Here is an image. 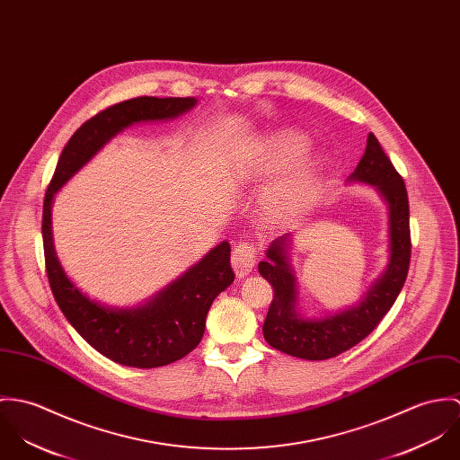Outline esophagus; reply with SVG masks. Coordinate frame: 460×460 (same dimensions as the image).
Listing matches in <instances>:
<instances>
[{"instance_id": "1", "label": "esophagus", "mask_w": 460, "mask_h": 460, "mask_svg": "<svg viewBox=\"0 0 460 460\" xmlns=\"http://www.w3.org/2000/svg\"><path fill=\"white\" fill-rule=\"evenodd\" d=\"M257 251L251 243H240L231 255V264L236 273V277H247L254 268Z\"/></svg>"}]
</instances>
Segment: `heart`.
I'll use <instances>...</instances> for the list:
<instances>
[{"mask_svg": "<svg viewBox=\"0 0 460 460\" xmlns=\"http://www.w3.org/2000/svg\"><path fill=\"white\" fill-rule=\"evenodd\" d=\"M308 150V137L296 128H284L271 134L259 154L255 172L275 174L288 169ZM324 172V158L308 155L289 172L279 178L266 192L262 211L271 222L289 220L302 215L317 196Z\"/></svg>", "mask_w": 460, "mask_h": 460, "instance_id": "heart-1", "label": "heart"}]
</instances>
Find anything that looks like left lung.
<instances>
[{"instance_id": "8db88e82", "label": "left lung", "mask_w": 460, "mask_h": 460, "mask_svg": "<svg viewBox=\"0 0 460 460\" xmlns=\"http://www.w3.org/2000/svg\"><path fill=\"white\" fill-rule=\"evenodd\" d=\"M348 181L372 185L388 206V266L359 304L342 312L310 319L298 306V282L291 266V234L271 242L259 273L273 288V302L262 324L266 342L291 357L328 359L361 342L395 304L406 277L411 257L409 201L404 180L383 152L374 134Z\"/></svg>"}]
</instances>
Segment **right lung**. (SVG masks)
Segmentation results:
<instances>
[{
  "instance_id": "1",
  "label": "right lung",
  "mask_w": 460,
  "mask_h": 460,
  "mask_svg": "<svg viewBox=\"0 0 460 460\" xmlns=\"http://www.w3.org/2000/svg\"><path fill=\"white\" fill-rule=\"evenodd\" d=\"M196 103L194 97H137L107 107L74 132L59 155L46 192L42 238L54 300L66 321L92 348L119 365L136 368L164 367L198 348L205 333L209 306L234 280L231 247L222 242L141 305H105L84 295L65 273L54 251L52 201L56 192L114 136L136 123L174 119Z\"/></svg>"
}]
</instances>
